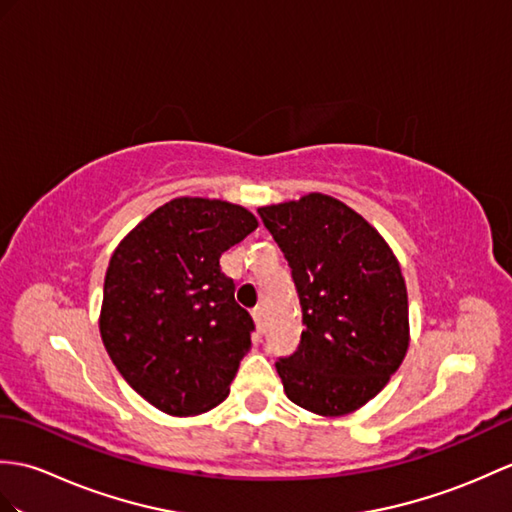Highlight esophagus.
I'll use <instances>...</instances> for the list:
<instances>
[{"label":"esophagus","mask_w":512,"mask_h":512,"mask_svg":"<svg viewBox=\"0 0 512 512\" xmlns=\"http://www.w3.org/2000/svg\"><path fill=\"white\" fill-rule=\"evenodd\" d=\"M253 318H255V325H257V329H259V331L264 329V307H261V305L253 307Z\"/></svg>","instance_id":"obj_1"}]
</instances>
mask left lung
I'll return each instance as SVG.
<instances>
[{
    "label": "left lung",
    "mask_w": 512,
    "mask_h": 512,
    "mask_svg": "<svg viewBox=\"0 0 512 512\" xmlns=\"http://www.w3.org/2000/svg\"><path fill=\"white\" fill-rule=\"evenodd\" d=\"M288 259L303 334L277 373L290 401L323 417L362 408L408 351V294L384 237L344 202L310 194L257 209Z\"/></svg>",
    "instance_id": "left-lung-1"
}]
</instances>
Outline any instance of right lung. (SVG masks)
<instances>
[{
	"instance_id": "obj_1",
	"label": "right lung",
	"mask_w": 512,
	"mask_h": 512,
	"mask_svg": "<svg viewBox=\"0 0 512 512\" xmlns=\"http://www.w3.org/2000/svg\"><path fill=\"white\" fill-rule=\"evenodd\" d=\"M255 229L240 205L176 198L115 248L100 334L117 371L154 408L194 417L229 395L255 323L220 257Z\"/></svg>"
}]
</instances>
